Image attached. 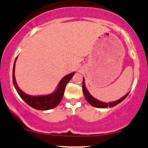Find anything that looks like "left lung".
<instances>
[{
	"label": "left lung",
	"mask_w": 148,
	"mask_h": 148,
	"mask_svg": "<svg viewBox=\"0 0 148 148\" xmlns=\"http://www.w3.org/2000/svg\"><path fill=\"white\" fill-rule=\"evenodd\" d=\"M82 91L86 100L88 101V103H89L91 106H94V107H96V108H108V107L112 108V107H114V106H117V104L119 103H121L122 101H124V99H125V98L128 96V94H129V92H128L127 94H125V95L123 96V97H122L121 99H119V100L117 101H112V102H109V103L103 102V101L97 100V99L93 97V96L89 94V92H88L87 88L85 87V84H84V77H83V81H82Z\"/></svg>",
	"instance_id": "1"
}]
</instances>
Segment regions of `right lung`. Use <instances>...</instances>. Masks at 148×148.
Masks as SVG:
<instances>
[{"label":"right lung","mask_w":148,"mask_h":148,"mask_svg":"<svg viewBox=\"0 0 148 148\" xmlns=\"http://www.w3.org/2000/svg\"><path fill=\"white\" fill-rule=\"evenodd\" d=\"M16 59H17V57L16 58L14 63V66H13L12 81L14 88H15L16 92L19 94V95L20 96L21 99L28 105L36 109V110H47L56 107V106L59 105V103L61 102V99H62L66 84L71 80L73 76L74 75L75 72H73L67 75L64 76L61 79L60 82H59L56 90L52 93V94L44 96H31L29 95V94H26L22 90H21L19 87L17 86V84H16L15 76H14V69H15V63Z\"/></svg>","instance_id":"obj_1"}]
</instances>
